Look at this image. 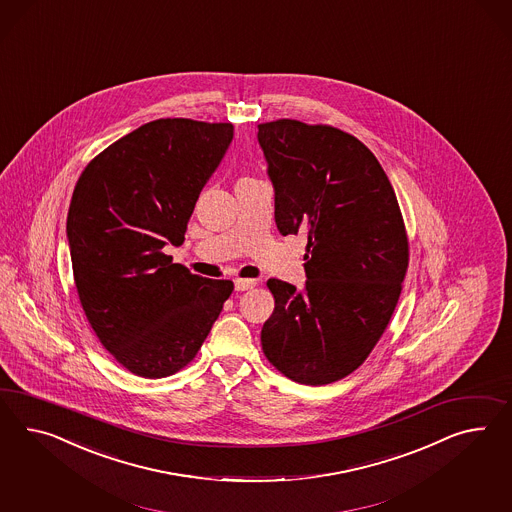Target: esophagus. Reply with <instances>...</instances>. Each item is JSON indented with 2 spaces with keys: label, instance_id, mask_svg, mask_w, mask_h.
I'll return each mask as SVG.
<instances>
[{
  "label": "esophagus",
  "instance_id": "esophagus-1",
  "mask_svg": "<svg viewBox=\"0 0 512 512\" xmlns=\"http://www.w3.org/2000/svg\"><path fill=\"white\" fill-rule=\"evenodd\" d=\"M255 285H257L255 279H242V277H236L235 279L236 291H249V289H253Z\"/></svg>",
  "mask_w": 512,
  "mask_h": 512
}]
</instances>
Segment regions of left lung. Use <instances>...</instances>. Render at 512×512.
Segmentation results:
<instances>
[{
	"instance_id": "obj_1",
	"label": "left lung",
	"mask_w": 512,
	"mask_h": 512,
	"mask_svg": "<svg viewBox=\"0 0 512 512\" xmlns=\"http://www.w3.org/2000/svg\"><path fill=\"white\" fill-rule=\"evenodd\" d=\"M276 225L307 235L304 289L268 279L276 298L264 356L305 386L356 371L401 296L408 240L397 195L373 152L333 126L281 119L259 125Z\"/></svg>"
}]
</instances>
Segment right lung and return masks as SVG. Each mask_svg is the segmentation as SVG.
<instances>
[{"instance_id": "obj_1", "label": "right lung", "mask_w": 512, "mask_h": 512, "mask_svg": "<svg viewBox=\"0 0 512 512\" xmlns=\"http://www.w3.org/2000/svg\"><path fill=\"white\" fill-rule=\"evenodd\" d=\"M231 123L158 119L111 143L76 182L67 240L78 296L100 343L130 373L164 378L194 360L233 292L162 249L182 246Z\"/></svg>"}]
</instances>
